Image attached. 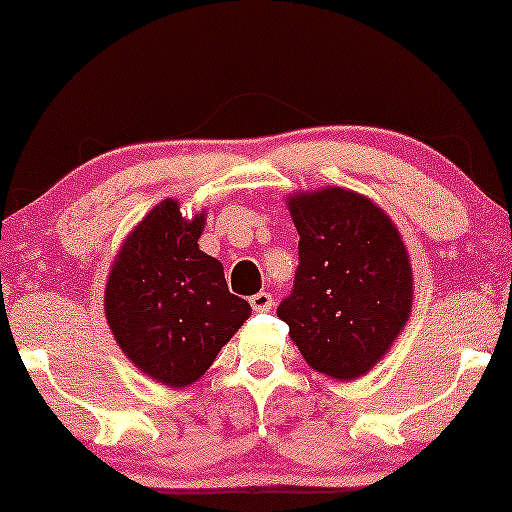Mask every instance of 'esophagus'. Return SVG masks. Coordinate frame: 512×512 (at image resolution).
<instances>
[{
	"mask_svg": "<svg viewBox=\"0 0 512 512\" xmlns=\"http://www.w3.org/2000/svg\"><path fill=\"white\" fill-rule=\"evenodd\" d=\"M250 306H253V311H257V313L271 311V306H273L271 294L269 292H257L255 297H250Z\"/></svg>",
	"mask_w": 512,
	"mask_h": 512,
	"instance_id": "34e87169",
	"label": "esophagus"
}]
</instances>
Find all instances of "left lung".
Instances as JSON below:
<instances>
[{
	"instance_id": "8db88e82",
	"label": "left lung",
	"mask_w": 512,
	"mask_h": 512,
	"mask_svg": "<svg viewBox=\"0 0 512 512\" xmlns=\"http://www.w3.org/2000/svg\"><path fill=\"white\" fill-rule=\"evenodd\" d=\"M285 204L299 232V269L278 318L311 369L362 378L392 350L413 311L406 243L390 215L355 190H301Z\"/></svg>"
}]
</instances>
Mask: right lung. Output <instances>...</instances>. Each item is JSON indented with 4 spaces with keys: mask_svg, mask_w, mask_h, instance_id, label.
I'll return each instance as SVG.
<instances>
[{
    "mask_svg": "<svg viewBox=\"0 0 512 512\" xmlns=\"http://www.w3.org/2000/svg\"><path fill=\"white\" fill-rule=\"evenodd\" d=\"M206 211L185 218L181 201L162 199L127 234L104 290L115 343L141 373L167 387L204 376L250 318L229 292L222 262L199 250Z\"/></svg>",
    "mask_w": 512,
    "mask_h": 512,
    "instance_id": "add662e5",
    "label": "right lung"
}]
</instances>
